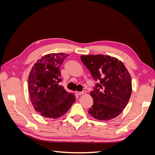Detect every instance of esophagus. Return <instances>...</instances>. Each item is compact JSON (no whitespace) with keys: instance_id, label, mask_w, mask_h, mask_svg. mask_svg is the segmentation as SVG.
I'll return each mask as SVG.
<instances>
[{"instance_id":"esophagus-1","label":"esophagus","mask_w":155,"mask_h":155,"mask_svg":"<svg viewBox=\"0 0 155 155\" xmlns=\"http://www.w3.org/2000/svg\"><path fill=\"white\" fill-rule=\"evenodd\" d=\"M76 94L78 95H83V94H86V91H82V92H76Z\"/></svg>"}]
</instances>
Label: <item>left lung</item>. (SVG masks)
Segmentation results:
<instances>
[{
  "label": "left lung",
  "instance_id": "obj_1",
  "mask_svg": "<svg viewBox=\"0 0 155 155\" xmlns=\"http://www.w3.org/2000/svg\"><path fill=\"white\" fill-rule=\"evenodd\" d=\"M81 60L98 82L91 92L94 103L88 113L101 121L116 118L127 105L132 93L127 69L121 61L109 55H83Z\"/></svg>",
  "mask_w": 155,
  "mask_h": 155
}]
</instances>
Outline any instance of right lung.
Listing matches in <instances>:
<instances>
[{
    "mask_svg": "<svg viewBox=\"0 0 155 155\" xmlns=\"http://www.w3.org/2000/svg\"><path fill=\"white\" fill-rule=\"evenodd\" d=\"M68 55L63 53L46 55L35 63L29 74L28 89L32 105L46 118L62 116L76 100L75 95L59 84L60 67Z\"/></svg>",
    "mask_w": 155,
    "mask_h": 155,
    "instance_id": "obj_1",
    "label": "right lung"
}]
</instances>
